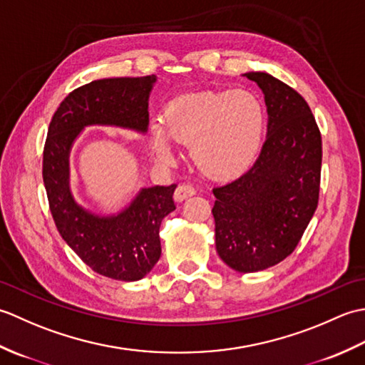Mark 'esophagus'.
<instances>
[{"label": "esophagus", "instance_id": "esophagus-1", "mask_svg": "<svg viewBox=\"0 0 365 365\" xmlns=\"http://www.w3.org/2000/svg\"><path fill=\"white\" fill-rule=\"evenodd\" d=\"M195 195H196V188L192 187L191 183H182L177 187V190L174 192V199L177 200V202H182V200L195 196Z\"/></svg>", "mask_w": 365, "mask_h": 365}]
</instances>
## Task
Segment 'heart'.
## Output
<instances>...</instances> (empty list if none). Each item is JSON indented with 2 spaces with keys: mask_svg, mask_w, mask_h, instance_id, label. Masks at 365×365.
<instances>
[{
  "mask_svg": "<svg viewBox=\"0 0 365 365\" xmlns=\"http://www.w3.org/2000/svg\"><path fill=\"white\" fill-rule=\"evenodd\" d=\"M263 130V108L247 91L199 92L174 98L163 125L152 128L157 160L173 163L174 144L191 145L192 158L210 177H230L247 166L257 152Z\"/></svg>",
  "mask_w": 365,
  "mask_h": 365,
  "instance_id": "b5f03b06",
  "label": "heart"
}]
</instances>
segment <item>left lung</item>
<instances>
[{
    "label": "left lung",
    "instance_id": "8db88e82",
    "mask_svg": "<svg viewBox=\"0 0 365 365\" xmlns=\"http://www.w3.org/2000/svg\"><path fill=\"white\" fill-rule=\"evenodd\" d=\"M265 96L268 133L254 165L213 188L216 251L224 263L254 273L294 251L319 205L322 135L307 102L263 72L246 73Z\"/></svg>",
    "mask_w": 365,
    "mask_h": 365
}]
</instances>
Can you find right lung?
Here are the masks:
<instances>
[{"label": "right lung", "mask_w": 365, "mask_h": 365, "mask_svg": "<svg viewBox=\"0 0 365 365\" xmlns=\"http://www.w3.org/2000/svg\"><path fill=\"white\" fill-rule=\"evenodd\" d=\"M155 80V75L103 78L72 91L53 114L43 145V185L61 237L92 271L118 281H138L158 262L160 224L175 210L177 185L144 188L122 213L103 218L86 212L72 197L68 152L86 125L145 131Z\"/></svg>", "instance_id": "right-lung-1"}]
</instances>
